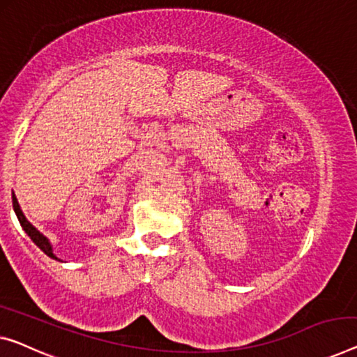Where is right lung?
<instances>
[{"label": "right lung", "instance_id": "right-lung-1", "mask_svg": "<svg viewBox=\"0 0 357 357\" xmlns=\"http://www.w3.org/2000/svg\"><path fill=\"white\" fill-rule=\"evenodd\" d=\"M13 206H14V211H15V215H17V218H19V222H20V226H22V229L29 234V237L31 238V241L35 242V245L38 247L40 250H43V252H45L47 257L50 258H52V259H59L56 257L54 253H52V245L50 243V241H47V238L43 236V234L36 229L35 226H31L30 222H29V220H26L25 218V215L22 213V210H20V205H19V202H17V199H15V195L13 197Z\"/></svg>", "mask_w": 357, "mask_h": 357}]
</instances>
